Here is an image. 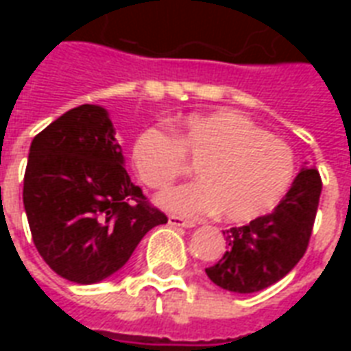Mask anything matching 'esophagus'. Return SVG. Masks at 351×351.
<instances>
[{"mask_svg":"<svg viewBox=\"0 0 351 351\" xmlns=\"http://www.w3.org/2000/svg\"><path fill=\"white\" fill-rule=\"evenodd\" d=\"M169 223L175 226V228H195V221L184 220L180 216H169Z\"/></svg>","mask_w":351,"mask_h":351,"instance_id":"34e87169","label":"esophagus"}]
</instances>
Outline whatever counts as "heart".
Wrapping results in <instances>:
<instances>
[{"label":"heart","instance_id":"obj_1","mask_svg":"<svg viewBox=\"0 0 351 351\" xmlns=\"http://www.w3.org/2000/svg\"><path fill=\"white\" fill-rule=\"evenodd\" d=\"M131 160L138 178L165 190L197 163V182L165 191L158 205L188 218L220 214L231 223L252 221L286 195L295 176L293 150L235 110L191 114L176 137L146 128L133 141Z\"/></svg>","mask_w":351,"mask_h":351}]
</instances>
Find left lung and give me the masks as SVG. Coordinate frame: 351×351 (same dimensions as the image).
<instances>
[{
  "mask_svg": "<svg viewBox=\"0 0 351 351\" xmlns=\"http://www.w3.org/2000/svg\"><path fill=\"white\" fill-rule=\"evenodd\" d=\"M319 193V173L304 165L272 213L223 231L228 250L206 276L233 293H256L284 278L306 252Z\"/></svg>",
  "mask_w": 351,
  "mask_h": 351,
  "instance_id": "1",
  "label": "left lung"
}]
</instances>
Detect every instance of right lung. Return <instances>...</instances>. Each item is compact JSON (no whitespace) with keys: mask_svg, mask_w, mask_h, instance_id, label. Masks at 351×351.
Here are the masks:
<instances>
[{"mask_svg":"<svg viewBox=\"0 0 351 351\" xmlns=\"http://www.w3.org/2000/svg\"><path fill=\"white\" fill-rule=\"evenodd\" d=\"M108 112L80 105L35 135L24 208L41 258L62 278L95 284L128 263L167 216L146 201L123 167Z\"/></svg>","mask_w":351,"mask_h":351,"instance_id":"obj_1","label":"right lung"}]
</instances>
